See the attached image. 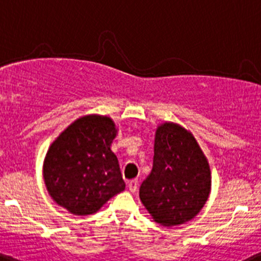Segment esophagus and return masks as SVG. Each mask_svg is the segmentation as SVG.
<instances>
[{"mask_svg": "<svg viewBox=\"0 0 261 261\" xmlns=\"http://www.w3.org/2000/svg\"><path fill=\"white\" fill-rule=\"evenodd\" d=\"M127 187H128V190H130L131 192H136V191H138V187H139L138 179H131V181H128Z\"/></svg>", "mask_w": 261, "mask_h": 261, "instance_id": "34e87169", "label": "esophagus"}]
</instances>
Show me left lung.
<instances>
[{
  "label": "left lung",
  "instance_id": "1",
  "mask_svg": "<svg viewBox=\"0 0 261 261\" xmlns=\"http://www.w3.org/2000/svg\"><path fill=\"white\" fill-rule=\"evenodd\" d=\"M208 161L194 136L167 122L154 141L153 169L140 186V199L156 223L177 226L194 218L211 191Z\"/></svg>",
  "mask_w": 261,
  "mask_h": 261
}]
</instances>
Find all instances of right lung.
Segmentation results:
<instances>
[{"label":"right lung","mask_w":261,"mask_h":261,"mask_svg":"<svg viewBox=\"0 0 261 261\" xmlns=\"http://www.w3.org/2000/svg\"><path fill=\"white\" fill-rule=\"evenodd\" d=\"M115 123L106 116L79 118L50 145L43 174L48 192L58 205L76 216L99 211L125 190L117 156L111 150Z\"/></svg>","instance_id":"obj_1"}]
</instances>
